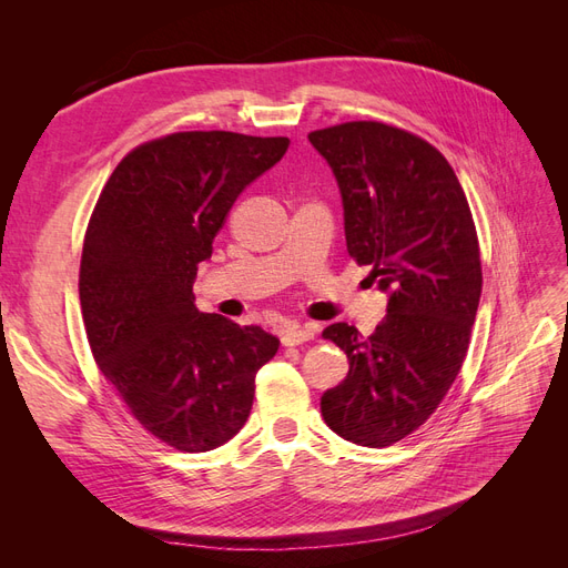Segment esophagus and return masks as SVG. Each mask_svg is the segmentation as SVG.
<instances>
[{"label": "esophagus", "instance_id": "obj_1", "mask_svg": "<svg viewBox=\"0 0 568 568\" xmlns=\"http://www.w3.org/2000/svg\"><path fill=\"white\" fill-rule=\"evenodd\" d=\"M311 338H313V332L305 329V326H301V324H288L286 329L282 332L284 346H301V343L311 341Z\"/></svg>", "mask_w": 568, "mask_h": 568}]
</instances>
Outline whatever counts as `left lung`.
I'll return each instance as SVG.
<instances>
[{"label":"left lung","instance_id":"left-lung-1","mask_svg":"<svg viewBox=\"0 0 568 568\" xmlns=\"http://www.w3.org/2000/svg\"><path fill=\"white\" fill-rule=\"evenodd\" d=\"M307 140L336 175L351 257L388 291L374 334L346 322L322 332L351 363L322 417L341 438L386 448L434 415L467 357L484 284L474 217L450 163L417 134L353 120Z\"/></svg>","mask_w":568,"mask_h":568}]
</instances>
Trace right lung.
<instances>
[{
  "mask_svg": "<svg viewBox=\"0 0 568 568\" xmlns=\"http://www.w3.org/2000/svg\"><path fill=\"white\" fill-rule=\"evenodd\" d=\"M286 136L225 130L144 142L104 184L84 232L80 305L106 382L151 436L182 453L227 443L280 338L199 313L194 280L236 196L282 161Z\"/></svg>",
  "mask_w": 568,
  "mask_h": 568,
  "instance_id": "1",
  "label": "right lung"
}]
</instances>
